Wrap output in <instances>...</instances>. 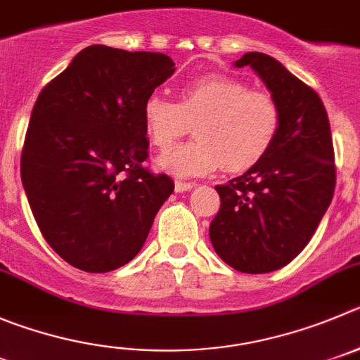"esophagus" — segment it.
<instances>
[{"label": "esophagus", "mask_w": 360, "mask_h": 360, "mask_svg": "<svg viewBox=\"0 0 360 360\" xmlns=\"http://www.w3.org/2000/svg\"><path fill=\"white\" fill-rule=\"evenodd\" d=\"M195 186V183H188V181H176V191H190Z\"/></svg>", "instance_id": "obj_1"}]
</instances>
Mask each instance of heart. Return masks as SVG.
Returning a JSON list of instances; mask_svg holds the SVG:
<instances>
[{
  "label": "heart",
  "mask_w": 360,
  "mask_h": 360,
  "mask_svg": "<svg viewBox=\"0 0 360 360\" xmlns=\"http://www.w3.org/2000/svg\"><path fill=\"white\" fill-rule=\"evenodd\" d=\"M147 136L167 149L193 124L195 139L158 158L179 177L202 176L224 165L231 172L250 169L270 150L281 129V106L270 92L250 90L227 74H204L181 89L179 103L150 94L142 106Z\"/></svg>",
  "instance_id": "b5f03b06"
}]
</instances>
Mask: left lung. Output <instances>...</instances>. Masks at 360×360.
Segmentation results:
<instances>
[{
  "instance_id": "obj_1",
  "label": "left lung",
  "mask_w": 360,
  "mask_h": 360,
  "mask_svg": "<svg viewBox=\"0 0 360 360\" xmlns=\"http://www.w3.org/2000/svg\"><path fill=\"white\" fill-rule=\"evenodd\" d=\"M250 65L281 106L274 146L243 176L218 184L220 210L210 226L214 252L234 270L268 274L286 266L311 241L335 188L334 146L320 96L264 53Z\"/></svg>"
}]
</instances>
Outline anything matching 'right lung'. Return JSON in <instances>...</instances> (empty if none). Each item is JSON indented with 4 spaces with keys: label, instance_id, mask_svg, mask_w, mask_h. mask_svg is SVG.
Instances as JSON below:
<instances>
[{
    "label": "right lung",
    "instance_id": "add662e5",
    "mask_svg": "<svg viewBox=\"0 0 360 360\" xmlns=\"http://www.w3.org/2000/svg\"><path fill=\"white\" fill-rule=\"evenodd\" d=\"M176 70L163 53L89 46L35 101L21 179L40 233L90 274L129 263L174 181L143 167V101Z\"/></svg>",
    "mask_w": 360,
    "mask_h": 360
}]
</instances>
